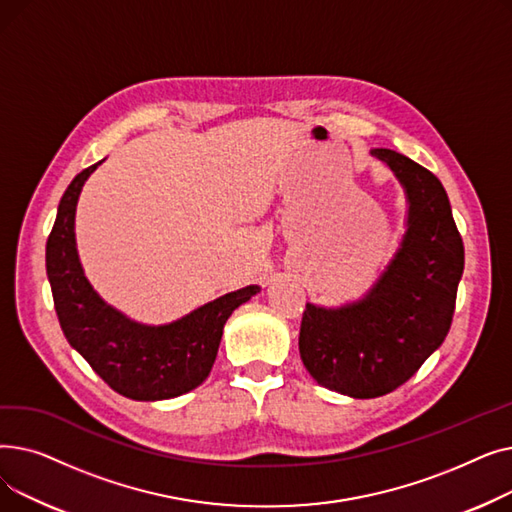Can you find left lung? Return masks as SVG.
Masks as SVG:
<instances>
[{
	"label": "left lung",
	"instance_id": "8db88e82",
	"mask_svg": "<svg viewBox=\"0 0 512 512\" xmlns=\"http://www.w3.org/2000/svg\"><path fill=\"white\" fill-rule=\"evenodd\" d=\"M371 155L405 186L407 232L365 299L338 309L307 303L299 334L311 378L353 398L396 390L444 342L465 267L463 238L442 182L392 149Z\"/></svg>",
	"mask_w": 512,
	"mask_h": 512
}]
</instances>
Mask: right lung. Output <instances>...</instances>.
<instances>
[{"mask_svg":"<svg viewBox=\"0 0 512 512\" xmlns=\"http://www.w3.org/2000/svg\"><path fill=\"white\" fill-rule=\"evenodd\" d=\"M99 164L74 176L47 238V278L62 332L99 378L126 398L166 400L186 394L205 382L224 324L259 286L228 292L166 326L137 324L107 305L85 278L74 238L80 188Z\"/></svg>","mask_w":512,"mask_h":512,"instance_id":"right-lung-1","label":"right lung"}]
</instances>
